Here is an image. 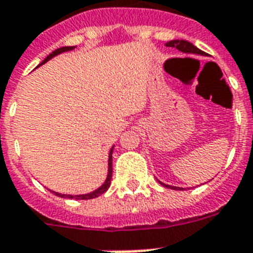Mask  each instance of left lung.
Wrapping results in <instances>:
<instances>
[{
    "mask_svg": "<svg viewBox=\"0 0 253 253\" xmlns=\"http://www.w3.org/2000/svg\"><path fill=\"white\" fill-rule=\"evenodd\" d=\"M166 46L169 47H176L179 51H182V52H185V54H198V55H206L202 50H199L198 47H195L194 44L190 43V42L185 41V40H173V41L167 42ZM159 184H162L163 186H166V188L173 189V190H184L182 188H177V186H171V185H166V184H163V182L159 181Z\"/></svg>",
    "mask_w": 253,
    "mask_h": 253,
    "instance_id": "obj_1",
    "label": "left lung"
}]
</instances>
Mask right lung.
<instances>
[{
	"label": "right lung",
	"instance_id": "right-lung-1",
	"mask_svg": "<svg viewBox=\"0 0 253 253\" xmlns=\"http://www.w3.org/2000/svg\"><path fill=\"white\" fill-rule=\"evenodd\" d=\"M74 46H65V47H60L58 48V50L52 51L50 55H48L47 58L44 59L43 61H42L41 64H44L46 61L50 60L51 58H54V56H56V55L61 54V52H65V51H71L73 50ZM38 65V67H40ZM114 148V146H113ZM113 148L110 149L109 152V159H108V176H107V180H105V182H104L103 185L100 186V188H97L96 190H94V192L91 193H87V194H80V195H71V194H61V193H56V192H52L55 195H58V197H61V198H71V199H92V198H96V197H99V195H101L103 193H105L108 190V188L110 186V180H112V172H113V169H112V153H113Z\"/></svg>",
	"mask_w": 253,
	"mask_h": 253
}]
</instances>
